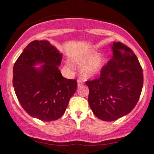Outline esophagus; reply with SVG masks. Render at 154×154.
Here are the masks:
<instances>
[{
	"label": "esophagus",
	"mask_w": 154,
	"mask_h": 154,
	"mask_svg": "<svg viewBox=\"0 0 154 154\" xmlns=\"http://www.w3.org/2000/svg\"><path fill=\"white\" fill-rule=\"evenodd\" d=\"M83 84V83L81 81V80H77V86H78V87L79 86H81Z\"/></svg>",
	"instance_id": "obj_1"
}]
</instances>
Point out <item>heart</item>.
Here are the masks:
<instances>
[{"instance_id": "1", "label": "heart", "mask_w": 154, "mask_h": 154, "mask_svg": "<svg viewBox=\"0 0 154 154\" xmlns=\"http://www.w3.org/2000/svg\"><path fill=\"white\" fill-rule=\"evenodd\" d=\"M74 62L77 65H82L80 72L84 78H89L98 74L104 65V57L101 54H97L94 51H90L86 54L76 57ZM71 67V64L67 63Z\"/></svg>"}]
</instances>
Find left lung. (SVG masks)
Here are the masks:
<instances>
[{
  "instance_id": "1",
  "label": "left lung",
  "mask_w": 154,
  "mask_h": 154,
  "mask_svg": "<svg viewBox=\"0 0 154 154\" xmlns=\"http://www.w3.org/2000/svg\"><path fill=\"white\" fill-rule=\"evenodd\" d=\"M113 56L97 78L88 80V103L94 116L112 122L130 113L140 97L143 72L133 51L122 42H113Z\"/></svg>"
}]
</instances>
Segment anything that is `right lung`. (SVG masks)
Returning a JSON list of instances; mask_svg holds the SVG:
<instances>
[{
    "label": "right lung",
    "mask_w": 154,
    "mask_h": 154,
    "mask_svg": "<svg viewBox=\"0 0 154 154\" xmlns=\"http://www.w3.org/2000/svg\"><path fill=\"white\" fill-rule=\"evenodd\" d=\"M63 54L48 41L29 43L13 67L14 90L20 104L30 116L52 122L66 111L77 82L63 77L59 70ZM43 64L39 68L33 66Z\"/></svg>",
    "instance_id": "add662e5"
}]
</instances>
